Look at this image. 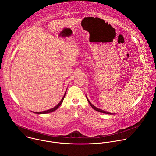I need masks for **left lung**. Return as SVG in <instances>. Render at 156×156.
<instances>
[{"mask_svg":"<svg viewBox=\"0 0 156 156\" xmlns=\"http://www.w3.org/2000/svg\"><path fill=\"white\" fill-rule=\"evenodd\" d=\"M86 99H87V101H88V102H89V104H90V105L95 110H96V111H98V112H101V113H104V114H110V115H112V114H112V113H110V112H106V111H105V110H102V109H100V108H97L96 107H95L94 105H93L92 104H91V102L89 101V99H88V98H87V96H86Z\"/></svg>","mask_w":156,"mask_h":156,"instance_id":"obj_1","label":"left lung"}]
</instances>
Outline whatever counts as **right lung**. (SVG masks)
Here are the masks:
<instances>
[{"instance_id": "add662e5", "label": "right lung", "mask_w": 156, "mask_h": 156, "mask_svg": "<svg viewBox=\"0 0 156 156\" xmlns=\"http://www.w3.org/2000/svg\"><path fill=\"white\" fill-rule=\"evenodd\" d=\"M66 91H65V94H64V95H63V98H62V99H61V101H60V102L57 105H55L54 107H53V108H51V109H49V110H45V111H42V112H33V113H34V114H48V113H50V112H54V111H55V110H57L60 106V105L62 104V103L63 102V99H64V98H65V94H66Z\"/></svg>"}]
</instances>
